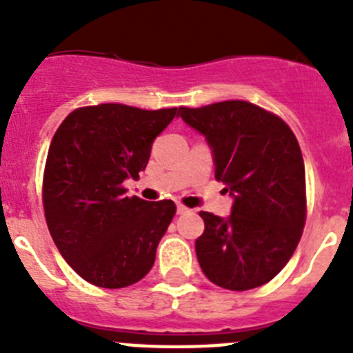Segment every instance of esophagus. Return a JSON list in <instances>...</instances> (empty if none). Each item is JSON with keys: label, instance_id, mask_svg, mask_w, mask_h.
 Here are the masks:
<instances>
[{"label": "esophagus", "instance_id": "34e87169", "mask_svg": "<svg viewBox=\"0 0 353 353\" xmlns=\"http://www.w3.org/2000/svg\"><path fill=\"white\" fill-rule=\"evenodd\" d=\"M187 212H189V208L183 207V205H176V214L182 215V214H187Z\"/></svg>", "mask_w": 353, "mask_h": 353}]
</instances>
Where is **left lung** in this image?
<instances>
[{"instance_id": "1", "label": "left lung", "mask_w": 353, "mask_h": 353, "mask_svg": "<svg viewBox=\"0 0 353 353\" xmlns=\"http://www.w3.org/2000/svg\"><path fill=\"white\" fill-rule=\"evenodd\" d=\"M179 114L205 136L215 179L233 198L228 217L199 212V267L214 285L235 292L269 283L292 258L305 221L297 138L281 118L244 101L180 108Z\"/></svg>"}]
</instances>
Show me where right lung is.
<instances>
[{
  "label": "right lung",
  "mask_w": 353,
  "mask_h": 353,
  "mask_svg": "<svg viewBox=\"0 0 353 353\" xmlns=\"http://www.w3.org/2000/svg\"><path fill=\"white\" fill-rule=\"evenodd\" d=\"M176 108L101 104L72 111L49 146L43 212L56 248L84 281L125 288L154 267L176 207L127 196L123 182L145 171L155 138Z\"/></svg>",
  "instance_id": "add662e5"
}]
</instances>
